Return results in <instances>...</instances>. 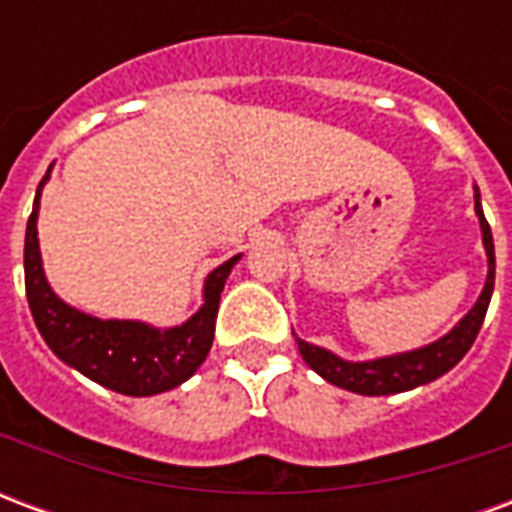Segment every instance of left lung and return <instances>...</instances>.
<instances>
[{
	"instance_id": "1",
	"label": "left lung",
	"mask_w": 512,
	"mask_h": 512,
	"mask_svg": "<svg viewBox=\"0 0 512 512\" xmlns=\"http://www.w3.org/2000/svg\"><path fill=\"white\" fill-rule=\"evenodd\" d=\"M474 213H477L480 230H483V246L485 255H488V277H485V288L477 304L463 315L450 334H444L436 343L422 345L417 351L381 356V359H370V362H345V359H340L332 351H326L321 345L304 343V340L296 337L304 362L318 376L326 378L329 384L348 389V392H356V395H397V392H408L414 386L430 384V381H436L444 373H450L452 367L466 356V351L472 348L474 337H477L480 326H483L488 304H491V293H494V235H491V227L485 222L477 186H474Z\"/></svg>"
}]
</instances>
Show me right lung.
<instances>
[{
  "instance_id": "right-lung-1",
  "label": "right lung",
  "mask_w": 512,
  "mask_h": 512,
  "mask_svg": "<svg viewBox=\"0 0 512 512\" xmlns=\"http://www.w3.org/2000/svg\"><path fill=\"white\" fill-rule=\"evenodd\" d=\"M46 180H49V172L40 180L32 216L27 222V238H24L27 301L46 345L65 365H71L90 381L120 395L147 397L180 386L197 373V367L211 351L224 282L241 255L230 257L227 263L213 268L205 277L202 307L180 326L156 329L142 321L93 318L65 304L51 290L49 279L43 274L38 246V211L40 191L46 186Z\"/></svg>"
}]
</instances>
